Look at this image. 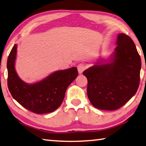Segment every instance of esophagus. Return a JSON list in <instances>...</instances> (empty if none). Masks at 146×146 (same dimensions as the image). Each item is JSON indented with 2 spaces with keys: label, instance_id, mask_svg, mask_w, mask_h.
<instances>
[{
  "label": "esophagus",
  "instance_id": "1",
  "mask_svg": "<svg viewBox=\"0 0 146 146\" xmlns=\"http://www.w3.org/2000/svg\"><path fill=\"white\" fill-rule=\"evenodd\" d=\"M77 69H78L79 73H82L85 69V66L84 64H82V63L79 64L78 66H77Z\"/></svg>",
  "mask_w": 146,
  "mask_h": 146
}]
</instances>
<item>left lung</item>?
<instances>
[{"instance_id": "1", "label": "left lung", "mask_w": 146, "mask_h": 146, "mask_svg": "<svg viewBox=\"0 0 146 146\" xmlns=\"http://www.w3.org/2000/svg\"><path fill=\"white\" fill-rule=\"evenodd\" d=\"M117 46L109 59H100L85 70L87 96L94 107L113 111L125 104L137 91L141 59L130 36L118 34Z\"/></svg>"}]
</instances>
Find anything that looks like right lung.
<instances>
[{"label":"right lung","mask_w":146,"mask_h":146,"mask_svg":"<svg viewBox=\"0 0 146 146\" xmlns=\"http://www.w3.org/2000/svg\"><path fill=\"white\" fill-rule=\"evenodd\" d=\"M17 45L8 56L7 86L13 98L26 109L36 114L53 112L62 104L68 87L78 75L76 67L57 71L33 84L23 82L15 70Z\"/></svg>","instance_id":"add662e5"}]
</instances>
